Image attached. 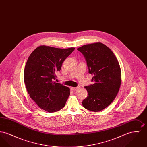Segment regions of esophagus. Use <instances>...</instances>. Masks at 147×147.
Returning <instances> with one entry per match:
<instances>
[{
  "label": "esophagus",
  "mask_w": 147,
  "mask_h": 147,
  "mask_svg": "<svg viewBox=\"0 0 147 147\" xmlns=\"http://www.w3.org/2000/svg\"><path fill=\"white\" fill-rule=\"evenodd\" d=\"M80 86H77V87H70V89L72 90H77L78 88H79Z\"/></svg>",
  "instance_id": "1"
}]
</instances>
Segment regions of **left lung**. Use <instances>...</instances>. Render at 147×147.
I'll list each match as a JSON object with an SVG mask.
<instances>
[{"label": "left lung", "mask_w": 147, "mask_h": 147, "mask_svg": "<svg viewBox=\"0 0 147 147\" xmlns=\"http://www.w3.org/2000/svg\"><path fill=\"white\" fill-rule=\"evenodd\" d=\"M87 63L94 84L85 86L88 96L82 104L86 109L98 112L110 105L116 98L121 83L119 61L112 51L104 44L97 42L77 49Z\"/></svg>", "instance_id": "8db88e82"}]
</instances>
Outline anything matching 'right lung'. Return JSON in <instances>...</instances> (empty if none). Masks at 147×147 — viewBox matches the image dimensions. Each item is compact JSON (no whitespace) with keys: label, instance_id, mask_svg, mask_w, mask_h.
I'll list each match as a JSON object with an SVG mask.
<instances>
[{"label":"right lung","instance_id":"add662e5","mask_svg":"<svg viewBox=\"0 0 147 147\" xmlns=\"http://www.w3.org/2000/svg\"><path fill=\"white\" fill-rule=\"evenodd\" d=\"M75 49L47 46L37 47L29 56L24 69V82L30 97L41 109L49 112L64 107L70 89L54 82L66 58Z\"/></svg>","mask_w":147,"mask_h":147}]
</instances>
